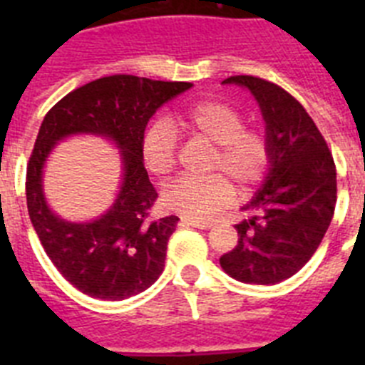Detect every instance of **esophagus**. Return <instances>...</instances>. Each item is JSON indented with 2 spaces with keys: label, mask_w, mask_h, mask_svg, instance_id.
<instances>
[{
  "label": "esophagus",
  "mask_w": 365,
  "mask_h": 365,
  "mask_svg": "<svg viewBox=\"0 0 365 365\" xmlns=\"http://www.w3.org/2000/svg\"><path fill=\"white\" fill-rule=\"evenodd\" d=\"M180 227H193V228H201V230H206V228L212 227V222L192 221V219H180Z\"/></svg>",
  "instance_id": "1"
}]
</instances>
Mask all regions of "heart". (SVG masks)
Here are the masks:
<instances>
[{"instance_id": "obj_1", "label": "heart", "mask_w": 365, "mask_h": 365, "mask_svg": "<svg viewBox=\"0 0 365 365\" xmlns=\"http://www.w3.org/2000/svg\"><path fill=\"white\" fill-rule=\"evenodd\" d=\"M175 124L192 137L214 144L208 179H179L166 186L163 205L192 221H206L227 208L240 192H250L265 179L272 148L265 131L247 128L243 113L221 100H201L180 111ZM143 163L155 177L172 173L177 163V133L166 120L151 124L140 144Z\"/></svg>"}]
</instances>
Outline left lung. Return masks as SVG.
Returning a JSON list of instances; mask_svg holds the SVG:
<instances>
[{
	"instance_id": "1",
	"label": "left lung",
	"mask_w": 365,
	"mask_h": 365,
	"mask_svg": "<svg viewBox=\"0 0 365 365\" xmlns=\"http://www.w3.org/2000/svg\"><path fill=\"white\" fill-rule=\"evenodd\" d=\"M222 83L247 87L257 100L272 164L243 206L252 217L235 225L237 245L219 263L237 282L274 285L294 276L320 247L336 206V166L314 120L283 87L248 74Z\"/></svg>"
}]
</instances>
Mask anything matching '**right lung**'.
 <instances>
[{
  "mask_svg": "<svg viewBox=\"0 0 365 365\" xmlns=\"http://www.w3.org/2000/svg\"><path fill=\"white\" fill-rule=\"evenodd\" d=\"M190 87V82L113 74L74 89L45 115L27 166L29 215L54 267L83 294L125 299L146 291L163 274L168 240L179 217L150 219L157 192L144 168L140 144L155 111ZM76 133L111 138L121 148L125 164L118 201L91 223L54 216L41 188L44 159L53 144Z\"/></svg>",
  "mask_w": 365,
  "mask_h": 365,
  "instance_id": "right-lung-1",
  "label": "right lung"
}]
</instances>
